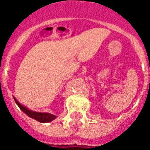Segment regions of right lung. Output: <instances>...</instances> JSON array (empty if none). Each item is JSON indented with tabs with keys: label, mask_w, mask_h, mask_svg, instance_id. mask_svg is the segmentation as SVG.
<instances>
[{
	"label": "right lung",
	"mask_w": 150,
	"mask_h": 150,
	"mask_svg": "<svg viewBox=\"0 0 150 150\" xmlns=\"http://www.w3.org/2000/svg\"><path fill=\"white\" fill-rule=\"evenodd\" d=\"M14 100L16 102V104H18V106L20 108V109L21 111H23L27 116H29L31 118L36 120L38 121H39L41 123L45 122H50L53 120H54L56 118V116L53 114H50V113H42V112H33V111L29 110L28 108L24 107L23 105H21V104L18 103V101L16 100V98H14Z\"/></svg>",
	"instance_id": "add662e5"
}]
</instances>
